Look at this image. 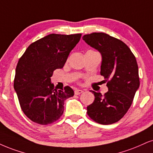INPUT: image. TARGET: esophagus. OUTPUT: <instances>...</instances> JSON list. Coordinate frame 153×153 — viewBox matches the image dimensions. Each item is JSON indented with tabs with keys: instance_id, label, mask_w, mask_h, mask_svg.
I'll use <instances>...</instances> for the list:
<instances>
[{
	"instance_id": "obj_1",
	"label": "esophagus",
	"mask_w": 153,
	"mask_h": 153,
	"mask_svg": "<svg viewBox=\"0 0 153 153\" xmlns=\"http://www.w3.org/2000/svg\"><path fill=\"white\" fill-rule=\"evenodd\" d=\"M83 91L82 90H80V89H76L74 91V94L75 95H79V94H82L83 93Z\"/></svg>"
}]
</instances>
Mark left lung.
<instances>
[{"instance_id":"1","label":"left lung","mask_w":153,"mask_h":153,"mask_svg":"<svg viewBox=\"0 0 153 153\" xmlns=\"http://www.w3.org/2000/svg\"><path fill=\"white\" fill-rule=\"evenodd\" d=\"M82 38L101 54V74L108 88L103 95L91 91L95 99L87 106V115L98 123H114L128 111L140 86L135 56L123 41L108 34L93 33Z\"/></svg>"}]
</instances>
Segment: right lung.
I'll return each instance as SVG.
<instances>
[{
    "instance_id": "obj_1",
    "label": "right lung",
    "mask_w": 153,
    "mask_h": 153,
    "mask_svg": "<svg viewBox=\"0 0 153 153\" xmlns=\"http://www.w3.org/2000/svg\"><path fill=\"white\" fill-rule=\"evenodd\" d=\"M82 34H50L32 43L20 58L14 88L22 111L40 125L55 122L64 113L65 101L74 96L69 86L57 90L50 82L56 69H62Z\"/></svg>"
}]
</instances>
